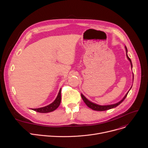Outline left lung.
<instances>
[{"label": "left lung", "mask_w": 148, "mask_h": 148, "mask_svg": "<svg viewBox=\"0 0 148 148\" xmlns=\"http://www.w3.org/2000/svg\"><path fill=\"white\" fill-rule=\"evenodd\" d=\"M125 51H126V55H127V59H128V60L130 61V64H131V68H133V65H132V62H131V59H130V58L128 57V54H127V53H128V50L127 49V47L125 46ZM133 80H134V75L133 74ZM132 86L131 87L130 89H131ZM130 89L128 91V92L126 94V95L124 96V97L120 101H119L118 103H115V104H110V105H104V106H101V105H99V104H95L94 103H93L92 101H89L88 99H87L86 97H85L82 94H81V96H82V98L83 100V101L84 102V103L86 104V106L90 108L91 109L94 110H96V111H104V110H109V109H112V108H113L116 107H117L118 106H119L120 104H121L123 101V100L125 99V98L127 97L129 91L130 90Z\"/></svg>", "instance_id": "1"}]
</instances>
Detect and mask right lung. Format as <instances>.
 <instances>
[{
    "label": "right lung",
    "instance_id": "add662e5",
    "mask_svg": "<svg viewBox=\"0 0 148 148\" xmlns=\"http://www.w3.org/2000/svg\"><path fill=\"white\" fill-rule=\"evenodd\" d=\"M60 101H61V88L59 90V92L58 93V95L56 98L52 103L43 107H40L38 108H32V110L39 113H49L55 110L59 106L60 104Z\"/></svg>",
    "mask_w": 148,
    "mask_h": 148
}]
</instances>
